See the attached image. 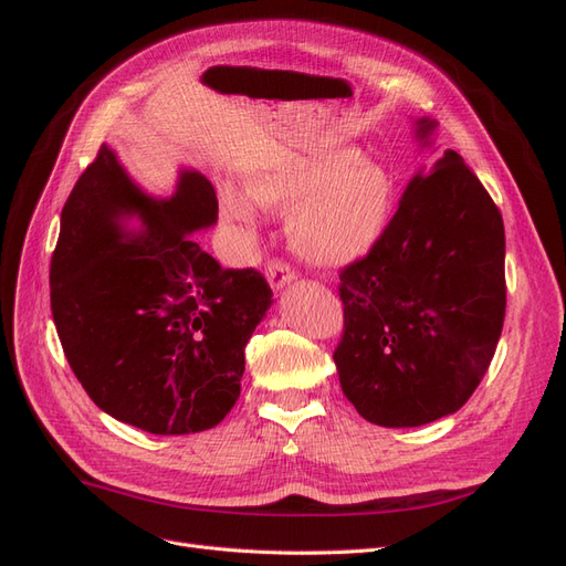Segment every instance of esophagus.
<instances>
[{"label": "esophagus", "instance_id": "34e87169", "mask_svg": "<svg viewBox=\"0 0 566 566\" xmlns=\"http://www.w3.org/2000/svg\"><path fill=\"white\" fill-rule=\"evenodd\" d=\"M266 281H269V285L273 290H281L287 283L295 281V271L290 269L285 262H281V260H273V262L266 264Z\"/></svg>", "mask_w": 566, "mask_h": 566}]
</instances>
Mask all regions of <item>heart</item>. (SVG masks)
I'll use <instances>...</instances> for the list:
<instances>
[{
  "mask_svg": "<svg viewBox=\"0 0 566 566\" xmlns=\"http://www.w3.org/2000/svg\"><path fill=\"white\" fill-rule=\"evenodd\" d=\"M243 192L219 188V208L233 224L254 229V209L287 212V241L300 260L321 269L349 266L387 231L394 179L354 146L325 153H281L243 175Z\"/></svg>",
  "mask_w": 566,
  "mask_h": 566,
  "instance_id": "b5f03b06",
  "label": "heart"
}]
</instances>
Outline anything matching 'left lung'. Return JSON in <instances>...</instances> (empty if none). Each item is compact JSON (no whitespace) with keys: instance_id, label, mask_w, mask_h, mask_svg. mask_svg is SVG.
Wrapping results in <instances>:
<instances>
[{"instance_id":"obj_1","label":"left lung","mask_w":566,"mask_h":566,"mask_svg":"<svg viewBox=\"0 0 566 566\" xmlns=\"http://www.w3.org/2000/svg\"><path fill=\"white\" fill-rule=\"evenodd\" d=\"M432 146L437 123H413ZM345 333L333 354L358 416L420 427L465 403L505 318V229L455 150L408 181L380 243L339 273Z\"/></svg>"}]
</instances>
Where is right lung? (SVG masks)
<instances>
[{
  "instance_id": "add662e5",
  "label": "right lung",
  "mask_w": 566,
  "mask_h": 566,
  "mask_svg": "<svg viewBox=\"0 0 566 566\" xmlns=\"http://www.w3.org/2000/svg\"><path fill=\"white\" fill-rule=\"evenodd\" d=\"M129 218L140 227L127 230ZM214 221L217 193L196 169L156 198L108 146L63 205L49 283L65 358L104 413L150 434L227 418L273 302L260 271L221 269L196 243Z\"/></svg>"
}]
</instances>
